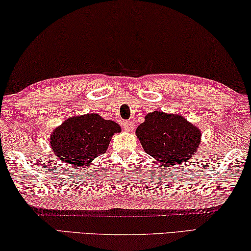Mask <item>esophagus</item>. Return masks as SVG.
I'll return each mask as SVG.
<instances>
[{
  "label": "esophagus",
  "mask_w": 251,
  "mask_h": 251,
  "mask_svg": "<svg viewBox=\"0 0 251 251\" xmlns=\"http://www.w3.org/2000/svg\"><path fill=\"white\" fill-rule=\"evenodd\" d=\"M123 129H125L126 131H128V132H131V131H133V129H134V123L131 121L123 122Z\"/></svg>",
  "instance_id": "1"
}]
</instances>
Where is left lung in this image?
Wrapping results in <instances>:
<instances>
[{"label":"left lung","mask_w":251,"mask_h":251,"mask_svg":"<svg viewBox=\"0 0 251 251\" xmlns=\"http://www.w3.org/2000/svg\"><path fill=\"white\" fill-rule=\"evenodd\" d=\"M135 134L146 153L165 166L185 163L201 141L200 128L183 116L163 111L149 112Z\"/></svg>","instance_id":"left-lung-1"}]
</instances>
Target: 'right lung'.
<instances>
[{
  "instance_id": "right-lung-1",
  "label": "right lung",
  "mask_w": 251,
  "mask_h": 251,
  "mask_svg": "<svg viewBox=\"0 0 251 251\" xmlns=\"http://www.w3.org/2000/svg\"><path fill=\"white\" fill-rule=\"evenodd\" d=\"M119 132L121 126L117 122L87 113L70 117L52 130L50 144L64 163L82 168L105 153L113 134Z\"/></svg>"
}]
</instances>
